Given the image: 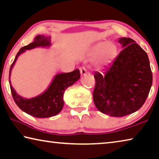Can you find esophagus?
<instances>
[{
  "label": "esophagus",
  "mask_w": 159,
  "mask_h": 159,
  "mask_svg": "<svg viewBox=\"0 0 159 159\" xmlns=\"http://www.w3.org/2000/svg\"><path fill=\"white\" fill-rule=\"evenodd\" d=\"M80 73L81 76H84V75H85L86 73H87L86 69L84 68V67H81V68H80Z\"/></svg>",
  "instance_id": "1"
}]
</instances>
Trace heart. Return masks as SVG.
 <instances>
[{
    "instance_id": "obj_1",
    "label": "heart",
    "mask_w": 159,
    "mask_h": 159,
    "mask_svg": "<svg viewBox=\"0 0 159 159\" xmlns=\"http://www.w3.org/2000/svg\"><path fill=\"white\" fill-rule=\"evenodd\" d=\"M117 50L111 43H98L90 48L88 55L94 57V64L98 67H105L112 63Z\"/></svg>"
}]
</instances>
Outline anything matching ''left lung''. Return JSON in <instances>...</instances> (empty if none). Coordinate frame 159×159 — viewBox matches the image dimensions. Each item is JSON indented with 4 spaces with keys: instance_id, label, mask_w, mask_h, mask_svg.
Listing matches in <instances>:
<instances>
[{
    "instance_id": "obj_1",
    "label": "left lung",
    "mask_w": 159,
    "mask_h": 159,
    "mask_svg": "<svg viewBox=\"0 0 159 159\" xmlns=\"http://www.w3.org/2000/svg\"><path fill=\"white\" fill-rule=\"evenodd\" d=\"M123 49L106 72H95L93 101L99 111L114 117L133 114L141 108L152 85L147 52L130 38H120Z\"/></svg>"
}]
</instances>
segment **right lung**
Instances as JSON below:
<instances>
[{
    "mask_svg": "<svg viewBox=\"0 0 159 159\" xmlns=\"http://www.w3.org/2000/svg\"><path fill=\"white\" fill-rule=\"evenodd\" d=\"M50 41V36L46 37L43 35H38L35 37L31 43L21 48L10 69L9 83L12 98L16 104L26 114L39 118H49L58 114L63 108V96L66 89L79 80L80 77L79 69H76L69 73L56 74L47 90L32 98H24L16 93L12 88L10 79L11 71L19 56L27 50H31L39 47H50L51 45Z\"/></svg>",
    "mask_w": 159,
    "mask_h": 159,
    "instance_id": "1",
    "label": "right lung"
}]
</instances>
